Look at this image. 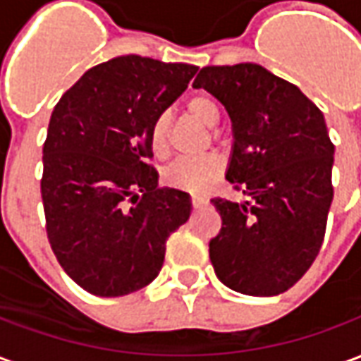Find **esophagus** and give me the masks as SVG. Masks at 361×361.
Returning a JSON list of instances; mask_svg holds the SVG:
<instances>
[{
  "instance_id": "obj_1",
  "label": "esophagus",
  "mask_w": 361,
  "mask_h": 361,
  "mask_svg": "<svg viewBox=\"0 0 361 361\" xmlns=\"http://www.w3.org/2000/svg\"><path fill=\"white\" fill-rule=\"evenodd\" d=\"M191 204H193V209H199V207L207 204V199L201 195H191Z\"/></svg>"
}]
</instances>
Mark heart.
Listing matches in <instances>:
<instances>
[{
  "mask_svg": "<svg viewBox=\"0 0 361 361\" xmlns=\"http://www.w3.org/2000/svg\"><path fill=\"white\" fill-rule=\"evenodd\" d=\"M188 111L197 121H201L207 127H214L220 119V110L216 102L203 94L193 96L189 100ZM168 123H170V119H168L166 114H162L150 126V147H152V152L157 157H164L168 152ZM222 170H224V164L214 154L197 158H180V160H176L173 164L166 168L164 181L173 189H181V191H188V193L201 195V193H207L216 183V180L222 176Z\"/></svg>",
  "mask_w": 361,
  "mask_h": 361,
  "instance_id": "heart-1",
  "label": "heart"
}]
</instances>
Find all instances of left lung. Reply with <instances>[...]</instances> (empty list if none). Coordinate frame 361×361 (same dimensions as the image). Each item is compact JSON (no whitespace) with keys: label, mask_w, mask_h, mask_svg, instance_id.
<instances>
[{"label":"left lung","mask_w":361,"mask_h":361,"mask_svg":"<svg viewBox=\"0 0 361 361\" xmlns=\"http://www.w3.org/2000/svg\"><path fill=\"white\" fill-rule=\"evenodd\" d=\"M195 89L232 119L226 180L247 201L211 199L222 228L209 255L222 284L245 295H279L317 257L333 203L334 145L325 118L292 82L257 63L203 67Z\"/></svg>","instance_id":"left-lung-1"}]
</instances>
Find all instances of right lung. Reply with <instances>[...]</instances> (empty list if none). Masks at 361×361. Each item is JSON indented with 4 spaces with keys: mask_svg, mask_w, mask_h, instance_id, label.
Masks as SVG:
<instances>
[{
    "mask_svg": "<svg viewBox=\"0 0 361 361\" xmlns=\"http://www.w3.org/2000/svg\"><path fill=\"white\" fill-rule=\"evenodd\" d=\"M197 66L119 56L59 98L40 181L51 251L90 294L141 290L162 269L166 240L191 214L185 191L158 185L152 121L188 89Z\"/></svg>",
    "mask_w": 361,
    "mask_h": 361,
    "instance_id": "1",
    "label": "right lung"
}]
</instances>
